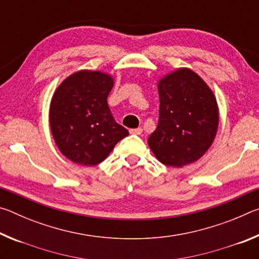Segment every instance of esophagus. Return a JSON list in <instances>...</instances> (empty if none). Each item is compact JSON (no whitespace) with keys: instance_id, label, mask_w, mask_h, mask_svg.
<instances>
[{"instance_id":"1","label":"esophagus","mask_w":259,"mask_h":259,"mask_svg":"<svg viewBox=\"0 0 259 259\" xmlns=\"http://www.w3.org/2000/svg\"><path fill=\"white\" fill-rule=\"evenodd\" d=\"M143 133V129L142 128H136V129H131L130 130V134L133 135H140Z\"/></svg>"}]
</instances>
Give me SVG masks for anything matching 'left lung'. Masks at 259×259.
Here are the masks:
<instances>
[{
  "mask_svg": "<svg viewBox=\"0 0 259 259\" xmlns=\"http://www.w3.org/2000/svg\"><path fill=\"white\" fill-rule=\"evenodd\" d=\"M159 123L147 143L161 163L175 168L193 163L211 146L218 105L211 89L190 68H178L157 83Z\"/></svg>",
  "mask_w": 259,
  "mask_h": 259,
  "instance_id": "8db88e82",
  "label": "left lung"
}]
</instances>
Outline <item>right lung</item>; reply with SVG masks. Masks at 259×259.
<instances>
[{"mask_svg":"<svg viewBox=\"0 0 259 259\" xmlns=\"http://www.w3.org/2000/svg\"><path fill=\"white\" fill-rule=\"evenodd\" d=\"M113 85L108 74L83 69L65 78L52 96L51 133L59 151L74 163H100L129 135L116 123L108 107Z\"/></svg>","mask_w":259,"mask_h":259,"instance_id":"add662e5","label":"right lung"}]
</instances>
